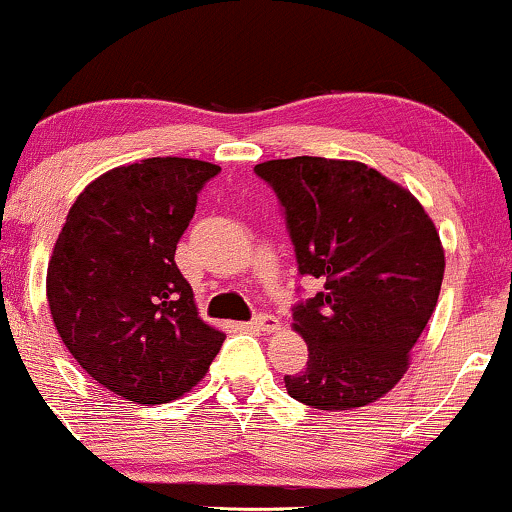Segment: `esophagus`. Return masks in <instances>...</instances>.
Wrapping results in <instances>:
<instances>
[{
	"mask_svg": "<svg viewBox=\"0 0 512 512\" xmlns=\"http://www.w3.org/2000/svg\"><path fill=\"white\" fill-rule=\"evenodd\" d=\"M252 328H257V331H264V333H274L278 331V319L271 314H257L255 319L250 321Z\"/></svg>",
	"mask_w": 512,
	"mask_h": 512,
	"instance_id": "1",
	"label": "esophagus"
}]
</instances>
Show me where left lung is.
Masks as SVG:
<instances>
[{
	"label": "left lung",
	"mask_w": 512,
	"mask_h": 512,
	"mask_svg": "<svg viewBox=\"0 0 512 512\" xmlns=\"http://www.w3.org/2000/svg\"><path fill=\"white\" fill-rule=\"evenodd\" d=\"M278 196L302 276L321 290L293 307L307 368L293 399L349 411L380 399L409 368L437 307L444 248L423 205L357 160L297 155L255 165Z\"/></svg>",
	"instance_id": "obj_1"
}]
</instances>
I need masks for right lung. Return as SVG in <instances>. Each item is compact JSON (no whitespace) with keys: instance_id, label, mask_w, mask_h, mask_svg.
Listing matches in <instances>:
<instances>
[{"instance_id":"obj_1","label":"right lung","mask_w":512,"mask_h":512,"mask_svg":"<svg viewBox=\"0 0 512 512\" xmlns=\"http://www.w3.org/2000/svg\"><path fill=\"white\" fill-rule=\"evenodd\" d=\"M217 172L193 158L115 167L77 196L56 238L47 269L56 331L89 378L137 404L189 392L226 338L200 319L174 262Z\"/></svg>"}]
</instances>
